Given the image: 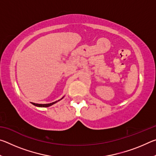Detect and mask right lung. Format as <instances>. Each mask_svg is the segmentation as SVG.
Instances as JSON below:
<instances>
[{
    "instance_id": "right-lung-1",
    "label": "right lung",
    "mask_w": 156,
    "mask_h": 156,
    "mask_svg": "<svg viewBox=\"0 0 156 156\" xmlns=\"http://www.w3.org/2000/svg\"><path fill=\"white\" fill-rule=\"evenodd\" d=\"M63 98H64V96H63L61 99L57 100V101L53 102H51V103H48V104H36V103H34V102H31V104L34 105V106H36V107H48L51 106V105H54L55 103H56L57 102L60 101V100H62Z\"/></svg>"
}]
</instances>
